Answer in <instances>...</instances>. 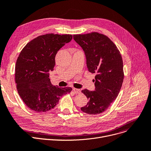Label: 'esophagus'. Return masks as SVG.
Here are the masks:
<instances>
[{"label":"esophagus","instance_id":"34e87169","mask_svg":"<svg viewBox=\"0 0 151 151\" xmlns=\"http://www.w3.org/2000/svg\"><path fill=\"white\" fill-rule=\"evenodd\" d=\"M73 91H74V92H75V93H80L81 92L80 89H76V88H73Z\"/></svg>","mask_w":151,"mask_h":151}]
</instances>
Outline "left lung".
<instances>
[{
    "mask_svg": "<svg viewBox=\"0 0 151 151\" xmlns=\"http://www.w3.org/2000/svg\"><path fill=\"white\" fill-rule=\"evenodd\" d=\"M73 38L84 51L89 71L96 74L95 91H81L89 101L81 110L89 114H100L116 100L122 87L124 75L121 54L116 45L104 34H76Z\"/></svg>",
    "mask_w": 151,
    "mask_h": 151,
    "instance_id": "left-lung-1",
    "label": "left lung"
}]
</instances>
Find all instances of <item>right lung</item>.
<instances>
[{
    "label": "right lung",
    "mask_w": 151,
    "mask_h": 151,
    "mask_svg": "<svg viewBox=\"0 0 151 151\" xmlns=\"http://www.w3.org/2000/svg\"><path fill=\"white\" fill-rule=\"evenodd\" d=\"M72 35L47 34L29 42L21 51L15 66V82L20 97L32 111L46 112L56 106L72 88L53 86L49 71L55 65L58 51Z\"/></svg>",
    "instance_id": "right-lung-1"
}]
</instances>
